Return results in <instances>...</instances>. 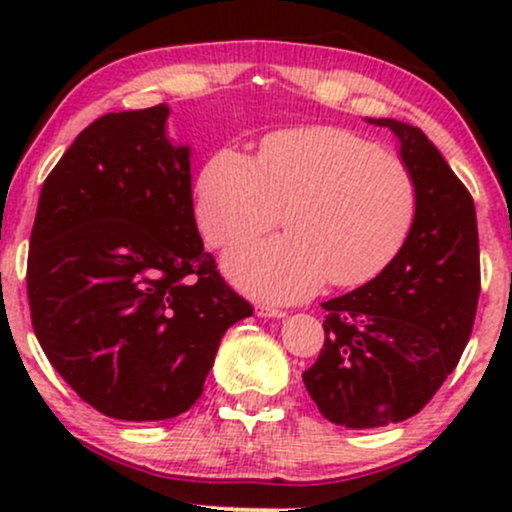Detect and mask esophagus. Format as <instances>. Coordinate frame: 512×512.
Returning <instances> with one entry per match:
<instances>
[{"mask_svg": "<svg viewBox=\"0 0 512 512\" xmlns=\"http://www.w3.org/2000/svg\"><path fill=\"white\" fill-rule=\"evenodd\" d=\"M255 313L260 315V317H276V320H281V317H286L284 310H279V308H269V305H257Z\"/></svg>", "mask_w": 512, "mask_h": 512, "instance_id": "34e87169", "label": "esophagus"}]
</instances>
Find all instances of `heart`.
I'll use <instances>...</instances> for the list:
<instances>
[{
    "instance_id": "heart-1",
    "label": "heart",
    "mask_w": 512,
    "mask_h": 512,
    "mask_svg": "<svg viewBox=\"0 0 512 512\" xmlns=\"http://www.w3.org/2000/svg\"><path fill=\"white\" fill-rule=\"evenodd\" d=\"M281 238L226 257L233 284L272 303L322 284H366L397 255L416 214V185L397 156L342 127L281 129L257 161L238 149L209 158L197 182V219L216 248L252 240L281 219Z\"/></svg>"
}]
</instances>
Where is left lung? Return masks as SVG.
Masks as SVG:
<instances>
[{
	"instance_id": "left-lung-1",
	"label": "left lung",
	"mask_w": 512,
	"mask_h": 512,
	"mask_svg": "<svg viewBox=\"0 0 512 512\" xmlns=\"http://www.w3.org/2000/svg\"><path fill=\"white\" fill-rule=\"evenodd\" d=\"M368 122L397 137L416 185V214L383 272L322 303L325 346L303 383L320 414L346 428L419 414L460 361L479 301L472 195L419 127L390 117Z\"/></svg>"
}]
</instances>
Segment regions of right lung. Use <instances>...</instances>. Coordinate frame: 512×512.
Listing matches in <instances>:
<instances>
[{"label":"right lung","mask_w":512,"mask_h":512,"mask_svg":"<svg viewBox=\"0 0 512 512\" xmlns=\"http://www.w3.org/2000/svg\"><path fill=\"white\" fill-rule=\"evenodd\" d=\"M168 105L91 122L43 182L28 250V303L52 368L120 421L182 414L221 337L252 305L204 250L190 146Z\"/></svg>","instance_id":"add662e5"}]
</instances>
